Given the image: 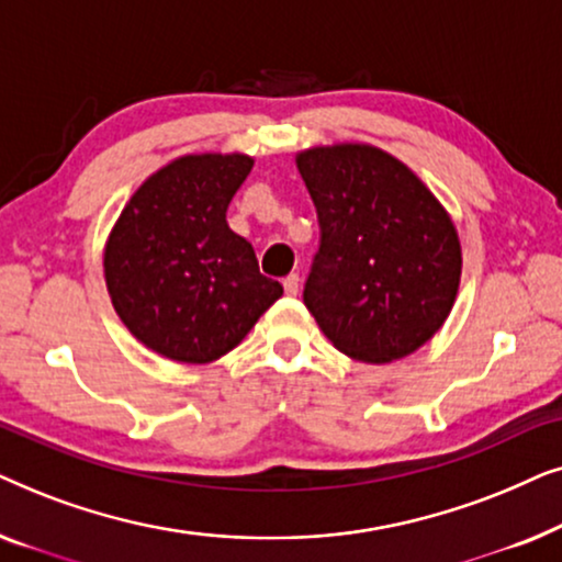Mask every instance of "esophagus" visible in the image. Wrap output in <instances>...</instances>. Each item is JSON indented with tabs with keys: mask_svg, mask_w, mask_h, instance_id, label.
Wrapping results in <instances>:
<instances>
[{
	"mask_svg": "<svg viewBox=\"0 0 562 562\" xmlns=\"http://www.w3.org/2000/svg\"><path fill=\"white\" fill-rule=\"evenodd\" d=\"M283 289H286L289 296H296L299 294V273H289L286 279H283Z\"/></svg>",
	"mask_w": 562,
	"mask_h": 562,
	"instance_id": "esophagus-1",
	"label": "esophagus"
}]
</instances>
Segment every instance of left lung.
Here are the masks:
<instances>
[{
    "mask_svg": "<svg viewBox=\"0 0 562 562\" xmlns=\"http://www.w3.org/2000/svg\"><path fill=\"white\" fill-rule=\"evenodd\" d=\"M319 220L304 304L345 356L391 363L422 348L456 304L458 229L419 176L381 148L296 156Z\"/></svg>",
    "mask_w": 562,
    "mask_h": 562,
    "instance_id": "obj_1",
    "label": "left lung"
}]
</instances>
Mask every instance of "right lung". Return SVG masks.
Masks as SVG:
<instances>
[{
	"instance_id": "obj_1",
	"label": "right lung",
	"mask_w": 562,
	"mask_h": 562,
	"mask_svg": "<svg viewBox=\"0 0 562 562\" xmlns=\"http://www.w3.org/2000/svg\"><path fill=\"white\" fill-rule=\"evenodd\" d=\"M252 168L243 153L183 156L143 181L114 222L104 279L114 312L158 356L212 363L283 294L227 206Z\"/></svg>"
}]
</instances>
